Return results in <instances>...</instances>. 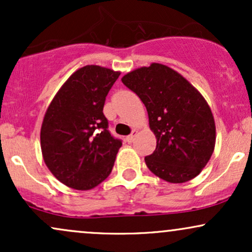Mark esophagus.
Listing matches in <instances>:
<instances>
[{
	"label": "esophagus",
	"mask_w": 252,
	"mask_h": 252,
	"mask_svg": "<svg viewBox=\"0 0 252 252\" xmlns=\"http://www.w3.org/2000/svg\"><path fill=\"white\" fill-rule=\"evenodd\" d=\"M135 135H136V131L134 130V131L131 132V134H130L129 136H126V141H128V143H131L132 141H134V138H135Z\"/></svg>",
	"instance_id": "1"
}]
</instances>
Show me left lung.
Returning a JSON list of instances; mask_svg holds the SVG:
<instances>
[{
    "label": "left lung",
    "instance_id": "1",
    "mask_svg": "<svg viewBox=\"0 0 252 252\" xmlns=\"http://www.w3.org/2000/svg\"><path fill=\"white\" fill-rule=\"evenodd\" d=\"M148 111L156 148L144 158L150 172L172 184L195 178L216 144L213 115L204 97L168 66L152 63L122 78Z\"/></svg>",
    "mask_w": 252,
    "mask_h": 252
}]
</instances>
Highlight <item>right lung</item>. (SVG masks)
I'll list each match as a JSON object with an SVG mask.
<instances>
[{
  "instance_id": "obj_1",
  "label": "right lung",
  "mask_w": 252,
  "mask_h": 252,
  "mask_svg": "<svg viewBox=\"0 0 252 252\" xmlns=\"http://www.w3.org/2000/svg\"><path fill=\"white\" fill-rule=\"evenodd\" d=\"M120 74L84 66L66 80L46 111L40 134L43 160L71 189H91L111 173L122 140L109 131L103 108Z\"/></svg>"
}]
</instances>
